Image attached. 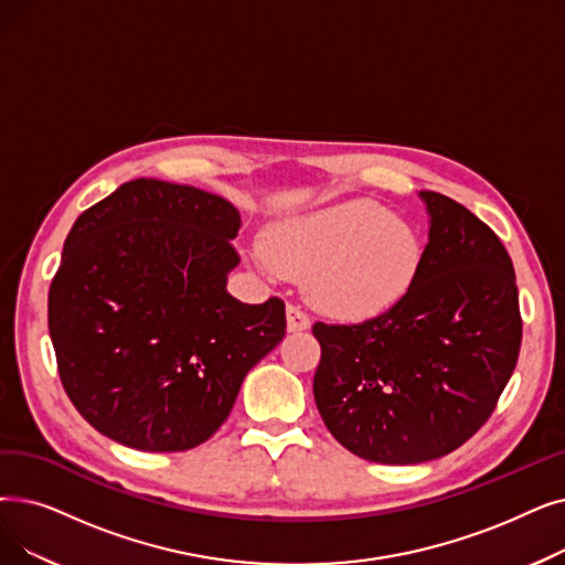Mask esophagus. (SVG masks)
<instances>
[{
    "label": "esophagus",
    "instance_id": "34e87169",
    "mask_svg": "<svg viewBox=\"0 0 565 565\" xmlns=\"http://www.w3.org/2000/svg\"><path fill=\"white\" fill-rule=\"evenodd\" d=\"M286 323H288V332H302V330H309L311 326L309 316L296 305L286 307Z\"/></svg>",
    "mask_w": 565,
    "mask_h": 565
}]
</instances>
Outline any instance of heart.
I'll list each match as a JSON object with an SVG mask.
<instances>
[{"mask_svg": "<svg viewBox=\"0 0 565 565\" xmlns=\"http://www.w3.org/2000/svg\"><path fill=\"white\" fill-rule=\"evenodd\" d=\"M265 256L286 277H307L309 300L330 316L364 321L406 298L423 267V239L381 203L343 201L284 218Z\"/></svg>", "mask_w": 565, "mask_h": 565, "instance_id": "obj_1", "label": "heart"}]
</instances>
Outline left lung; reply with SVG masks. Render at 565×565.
Instances as JSON below:
<instances>
[{"mask_svg":"<svg viewBox=\"0 0 565 565\" xmlns=\"http://www.w3.org/2000/svg\"><path fill=\"white\" fill-rule=\"evenodd\" d=\"M429 242L406 298L370 321L313 323L318 413L376 463H420L463 446L494 413L522 347L512 260L484 222L420 191Z\"/></svg>","mask_w":565,"mask_h":565,"instance_id":"left-lung-1","label":"left lung"}]
</instances>
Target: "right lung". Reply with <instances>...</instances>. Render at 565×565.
<instances>
[{
  "label": "right lung",
  "instance_id": "1",
  "mask_svg": "<svg viewBox=\"0 0 565 565\" xmlns=\"http://www.w3.org/2000/svg\"><path fill=\"white\" fill-rule=\"evenodd\" d=\"M239 212L222 195L131 180L85 210L47 292L68 399L104 436L191 450L222 427L239 385L286 334L279 298L226 290Z\"/></svg>",
  "mask_w": 565,
  "mask_h": 565
}]
</instances>
